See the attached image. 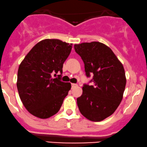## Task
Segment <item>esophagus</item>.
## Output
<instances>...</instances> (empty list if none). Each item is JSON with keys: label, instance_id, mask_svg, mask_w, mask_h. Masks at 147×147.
I'll return each mask as SVG.
<instances>
[{"label": "esophagus", "instance_id": "34e87169", "mask_svg": "<svg viewBox=\"0 0 147 147\" xmlns=\"http://www.w3.org/2000/svg\"><path fill=\"white\" fill-rule=\"evenodd\" d=\"M76 86H78V84H71V88H72L76 87Z\"/></svg>", "mask_w": 147, "mask_h": 147}]
</instances>
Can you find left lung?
Masks as SVG:
<instances>
[{"instance_id":"left-lung-1","label":"left lung","mask_w":147,"mask_h":147,"mask_svg":"<svg viewBox=\"0 0 147 147\" xmlns=\"http://www.w3.org/2000/svg\"><path fill=\"white\" fill-rule=\"evenodd\" d=\"M83 61L86 77L93 78L84 84L77 98L81 114L92 121H101L115 112L122 101L126 78L123 66L109 47L98 41L74 45Z\"/></svg>"}]
</instances>
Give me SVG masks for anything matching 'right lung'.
<instances>
[{
  "mask_svg": "<svg viewBox=\"0 0 147 147\" xmlns=\"http://www.w3.org/2000/svg\"><path fill=\"white\" fill-rule=\"evenodd\" d=\"M72 44L47 39L37 43L20 65L17 88L26 109L35 117L48 119L57 114L71 89L69 82L61 81L63 63ZM61 73L52 79L51 74Z\"/></svg>",
  "mask_w": 147,
  "mask_h": 147,
  "instance_id": "add662e5",
  "label": "right lung"
}]
</instances>
